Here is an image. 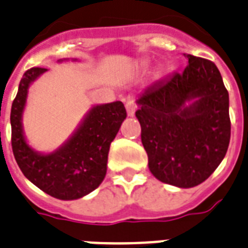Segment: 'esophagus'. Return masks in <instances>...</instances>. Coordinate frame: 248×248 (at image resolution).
I'll use <instances>...</instances> for the list:
<instances>
[{
  "label": "esophagus",
  "mask_w": 248,
  "mask_h": 248,
  "mask_svg": "<svg viewBox=\"0 0 248 248\" xmlns=\"http://www.w3.org/2000/svg\"><path fill=\"white\" fill-rule=\"evenodd\" d=\"M125 108H126V112H128V115H129V116H133L134 112H136V110H137V105H136V102H134L132 98L126 99Z\"/></svg>",
  "instance_id": "esophagus-1"
}]
</instances>
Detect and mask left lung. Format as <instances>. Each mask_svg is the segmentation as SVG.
<instances>
[{"instance_id": "8db88e82", "label": "left lung", "mask_w": 248, "mask_h": 248, "mask_svg": "<svg viewBox=\"0 0 248 248\" xmlns=\"http://www.w3.org/2000/svg\"><path fill=\"white\" fill-rule=\"evenodd\" d=\"M187 58L182 72L141 94L136 111L151 173L178 187L206 181L230 141L229 94L220 71L212 61Z\"/></svg>"}]
</instances>
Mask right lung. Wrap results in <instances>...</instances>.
<instances>
[{"label": "right lung", "instance_id": "right-lung-1", "mask_svg": "<svg viewBox=\"0 0 248 248\" xmlns=\"http://www.w3.org/2000/svg\"><path fill=\"white\" fill-rule=\"evenodd\" d=\"M45 71L33 67L20 80L11 105V147L19 168L32 184L51 197L72 201L89 194L103 181L110 145L126 118V111L119 101L93 107L62 149L47 155L34 153L24 140L20 120L28 86Z\"/></svg>", "mask_w": 248, "mask_h": 248}]
</instances>
